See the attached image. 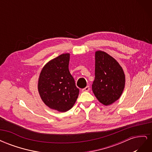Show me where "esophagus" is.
Here are the masks:
<instances>
[{
  "label": "esophagus",
  "instance_id": "obj_1",
  "mask_svg": "<svg viewBox=\"0 0 152 152\" xmlns=\"http://www.w3.org/2000/svg\"><path fill=\"white\" fill-rule=\"evenodd\" d=\"M89 89H90V87H89V86H87V87H86L84 89H82V91H83V92H87V91H89Z\"/></svg>",
  "mask_w": 152,
  "mask_h": 152
}]
</instances>
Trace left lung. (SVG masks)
Here are the masks:
<instances>
[{"instance_id":"left-lung-1","label":"left lung","mask_w":152,"mask_h":152,"mask_svg":"<svg viewBox=\"0 0 152 152\" xmlns=\"http://www.w3.org/2000/svg\"><path fill=\"white\" fill-rule=\"evenodd\" d=\"M122 68L112 56L102 50L95 53V79L92 90L104 105L112 104L121 96L125 87Z\"/></svg>"}]
</instances>
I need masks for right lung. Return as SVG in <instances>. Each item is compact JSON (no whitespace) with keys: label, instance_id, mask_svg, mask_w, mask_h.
<instances>
[{"label":"right lung","instance_id":"right-lung-1","mask_svg":"<svg viewBox=\"0 0 152 152\" xmlns=\"http://www.w3.org/2000/svg\"><path fill=\"white\" fill-rule=\"evenodd\" d=\"M69 53L51 59L42 68L38 81V91L42 102L50 109L60 112L70 110L79 94L69 72Z\"/></svg>","mask_w":152,"mask_h":152}]
</instances>
